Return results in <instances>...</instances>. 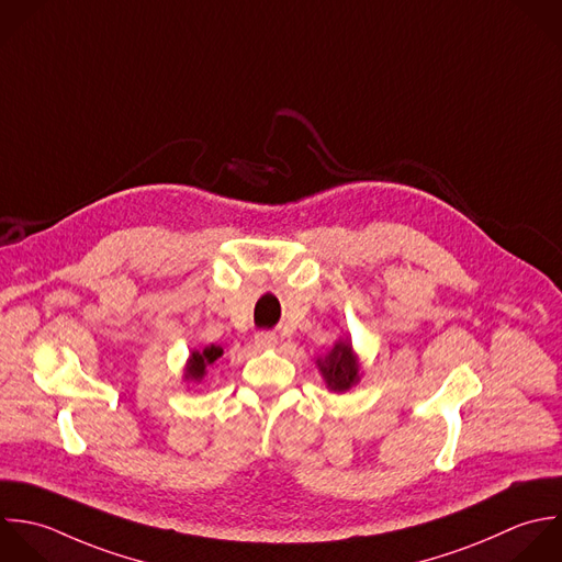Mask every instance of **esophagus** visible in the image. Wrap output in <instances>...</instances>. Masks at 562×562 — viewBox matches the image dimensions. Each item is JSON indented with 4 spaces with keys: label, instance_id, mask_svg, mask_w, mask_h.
I'll list each match as a JSON object with an SVG mask.
<instances>
[{
    "label": "esophagus",
    "instance_id": "34e87169",
    "mask_svg": "<svg viewBox=\"0 0 562 562\" xmlns=\"http://www.w3.org/2000/svg\"><path fill=\"white\" fill-rule=\"evenodd\" d=\"M256 346L258 348H273L276 344H278V337H276V333H269V330H260V333H256Z\"/></svg>",
    "mask_w": 562,
    "mask_h": 562
}]
</instances>
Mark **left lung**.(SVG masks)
Listing matches in <instances>:
<instances>
[{"instance_id": "8db88e82", "label": "left lung", "mask_w": 562, "mask_h": 562, "mask_svg": "<svg viewBox=\"0 0 562 562\" xmlns=\"http://www.w3.org/2000/svg\"><path fill=\"white\" fill-rule=\"evenodd\" d=\"M319 370L335 392H346L359 381V366L357 357L352 355V348L348 341H339L333 352L326 357V361H319Z\"/></svg>"}]
</instances>
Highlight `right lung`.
I'll return each mask as SVG.
<instances>
[{"label":"right lung","mask_w":562,"mask_h":562,"mask_svg":"<svg viewBox=\"0 0 562 562\" xmlns=\"http://www.w3.org/2000/svg\"><path fill=\"white\" fill-rule=\"evenodd\" d=\"M221 355H223V350L216 348V346H210V348H205L203 352H192L190 363H188V368H186V379L201 381L203 374H205V368L212 366Z\"/></svg>","instance_id":"add662e5"}]
</instances>
